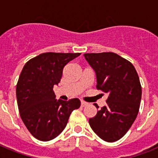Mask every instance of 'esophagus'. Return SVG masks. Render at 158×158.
Listing matches in <instances>:
<instances>
[{
  "mask_svg": "<svg viewBox=\"0 0 158 158\" xmlns=\"http://www.w3.org/2000/svg\"><path fill=\"white\" fill-rule=\"evenodd\" d=\"M88 104H89V103H88V102H86L81 101V106H86Z\"/></svg>",
  "mask_w": 158,
  "mask_h": 158,
  "instance_id": "obj_1",
  "label": "esophagus"
}]
</instances>
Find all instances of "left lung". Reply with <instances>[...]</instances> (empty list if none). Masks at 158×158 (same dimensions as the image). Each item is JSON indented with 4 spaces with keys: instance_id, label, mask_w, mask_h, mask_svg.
<instances>
[{
    "instance_id": "8db88e82",
    "label": "left lung",
    "mask_w": 158,
    "mask_h": 158,
    "mask_svg": "<svg viewBox=\"0 0 158 158\" xmlns=\"http://www.w3.org/2000/svg\"><path fill=\"white\" fill-rule=\"evenodd\" d=\"M84 56L95 71L97 89L108 94L106 106L89 119V125L104 141H117L130 130L139 110L142 88L138 73L129 60L115 53Z\"/></svg>"
}]
</instances>
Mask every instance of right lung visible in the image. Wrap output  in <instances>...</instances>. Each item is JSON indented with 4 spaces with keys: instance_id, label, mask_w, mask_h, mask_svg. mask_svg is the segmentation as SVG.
<instances>
[{
    "instance_id": "obj_1",
    "label": "right lung",
    "mask_w": 158,
    "mask_h": 158,
    "mask_svg": "<svg viewBox=\"0 0 158 158\" xmlns=\"http://www.w3.org/2000/svg\"><path fill=\"white\" fill-rule=\"evenodd\" d=\"M79 55L46 52L24 64L16 85L17 103L23 124L37 139L49 141L57 137L72 111L80 106L78 98L56 100L53 91L64 67Z\"/></svg>"
}]
</instances>
